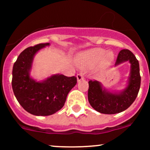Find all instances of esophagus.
Listing matches in <instances>:
<instances>
[{
  "instance_id": "obj_1",
  "label": "esophagus",
  "mask_w": 150,
  "mask_h": 150,
  "mask_svg": "<svg viewBox=\"0 0 150 150\" xmlns=\"http://www.w3.org/2000/svg\"><path fill=\"white\" fill-rule=\"evenodd\" d=\"M77 80H78V82H80L81 81L84 80V76L83 73H79L77 75Z\"/></svg>"
}]
</instances>
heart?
<instances>
[{"mask_svg": "<svg viewBox=\"0 0 150 150\" xmlns=\"http://www.w3.org/2000/svg\"><path fill=\"white\" fill-rule=\"evenodd\" d=\"M114 59V54L112 51H107L102 48H94L86 52L82 53L77 57L76 62L78 67L83 69H87L101 62V66L107 67Z\"/></svg>", "mask_w": 150, "mask_h": 150, "instance_id": "obj_1", "label": "heart"}]
</instances>
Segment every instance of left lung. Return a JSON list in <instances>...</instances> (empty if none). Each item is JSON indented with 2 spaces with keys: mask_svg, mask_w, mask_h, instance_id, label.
Wrapping results in <instances>:
<instances>
[{
  "mask_svg": "<svg viewBox=\"0 0 150 150\" xmlns=\"http://www.w3.org/2000/svg\"><path fill=\"white\" fill-rule=\"evenodd\" d=\"M128 61L131 72L128 86L120 92L112 93L102 88L97 81H89L88 99L91 106L103 114H116L128 109L135 101L141 85L139 64L131 51L122 49L119 52L115 65Z\"/></svg>",
  "mask_w": 150,
  "mask_h": 150,
  "instance_id": "obj_1",
  "label": "left lung"
}]
</instances>
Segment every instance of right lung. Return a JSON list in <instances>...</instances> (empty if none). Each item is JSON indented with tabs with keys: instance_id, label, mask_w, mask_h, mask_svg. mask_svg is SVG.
<instances>
[{
	"instance_id": "right-lung-1",
	"label": "right lung",
	"mask_w": 150,
	"mask_h": 150,
	"mask_svg": "<svg viewBox=\"0 0 150 150\" xmlns=\"http://www.w3.org/2000/svg\"><path fill=\"white\" fill-rule=\"evenodd\" d=\"M49 45L40 43L27 48L19 54L12 70V88L18 102L27 112L37 116L51 115L61 110L68 93L77 83L75 76L57 74L41 82L30 76L34 56Z\"/></svg>"
}]
</instances>
